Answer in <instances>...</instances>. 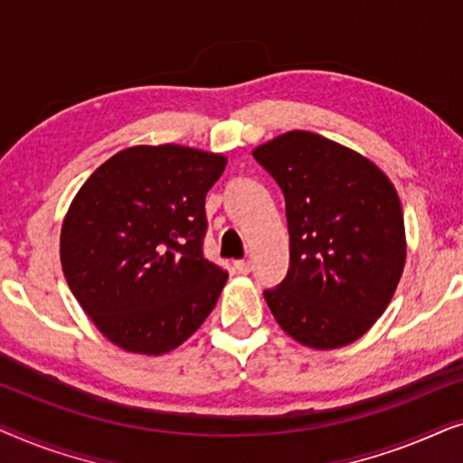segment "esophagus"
<instances>
[{
    "label": "esophagus",
    "instance_id": "1",
    "mask_svg": "<svg viewBox=\"0 0 463 463\" xmlns=\"http://www.w3.org/2000/svg\"><path fill=\"white\" fill-rule=\"evenodd\" d=\"M233 269H236L238 274H249L250 261H249V259H242V261H233Z\"/></svg>",
    "mask_w": 463,
    "mask_h": 463
}]
</instances>
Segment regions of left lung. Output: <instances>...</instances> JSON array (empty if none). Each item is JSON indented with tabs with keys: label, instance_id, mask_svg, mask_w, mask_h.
Segmentation results:
<instances>
[{
	"label": "left lung",
	"instance_id": "8db88e82",
	"mask_svg": "<svg viewBox=\"0 0 463 463\" xmlns=\"http://www.w3.org/2000/svg\"><path fill=\"white\" fill-rule=\"evenodd\" d=\"M284 194L290 261L265 288L278 325L299 344L333 350L375 325L401 280L407 246L401 200L356 151L293 130L252 151Z\"/></svg>",
	"mask_w": 463,
	"mask_h": 463
}]
</instances>
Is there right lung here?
I'll return each instance as SVG.
<instances>
[{
  "label": "right lung",
  "instance_id": "right-lung-1",
  "mask_svg": "<svg viewBox=\"0 0 463 463\" xmlns=\"http://www.w3.org/2000/svg\"><path fill=\"white\" fill-rule=\"evenodd\" d=\"M219 154L138 145L94 170L61 232L67 284L122 350L166 354L213 312L227 271L204 257V200L223 175Z\"/></svg>",
  "mask_w": 463,
  "mask_h": 463
}]
</instances>
